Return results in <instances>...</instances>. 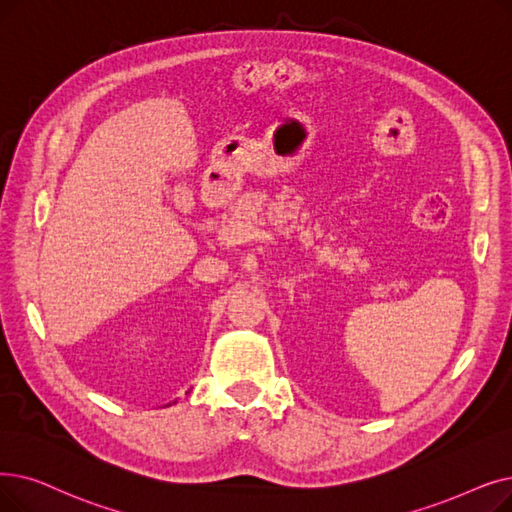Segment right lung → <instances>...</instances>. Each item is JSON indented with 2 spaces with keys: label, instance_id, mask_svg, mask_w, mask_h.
<instances>
[{
  "label": "right lung",
  "instance_id": "obj_1",
  "mask_svg": "<svg viewBox=\"0 0 512 512\" xmlns=\"http://www.w3.org/2000/svg\"><path fill=\"white\" fill-rule=\"evenodd\" d=\"M167 406H171V404H167Z\"/></svg>",
  "mask_w": 512,
  "mask_h": 512
}]
</instances>
